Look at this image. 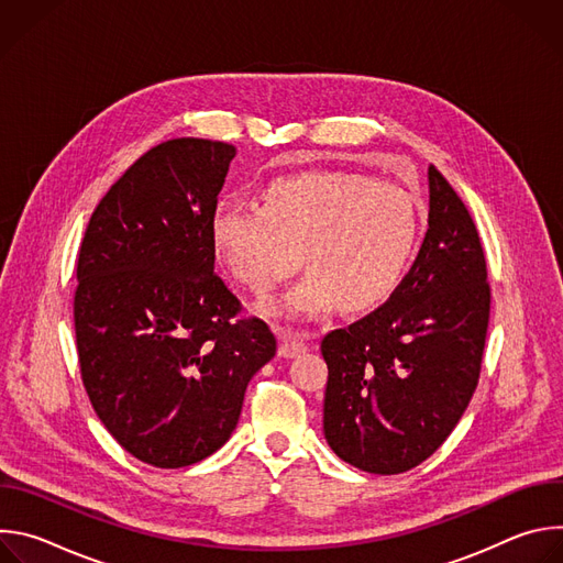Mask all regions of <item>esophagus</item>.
Instances as JSON below:
<instances>
[{
  "label": "esophagus",
  "mask_w": 563,
  "mask_h": 563,
  "mask_svg": "<svg viewBox=\"0 0 563 563\" xmlns=\"http://www.w3.org/2000/svg\"><path fill=\"white\" fill-rule=\"evenodd\" d=\"M278 339H280L278 354L283 358H294V356H298V354H302L307 350V343L300 336L291 334V332H278Z\"/></svg>",
  "instance_id": "obj_1"
}]
</instances>
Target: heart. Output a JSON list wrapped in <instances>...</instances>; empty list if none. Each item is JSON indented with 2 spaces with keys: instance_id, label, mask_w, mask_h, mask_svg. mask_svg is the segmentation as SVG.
I'll list each match as a JSON object with an SVG mask.
<instances>
[{
  "instance_id": "b5f03b06",
  "label": "heart",
  "mask_w": 563,
  "mask_h": 563,
  "mask_svg": "<svg viewBox=\"0 0 563 563\" xmlns=\"http://www.w3.org/2000/svg\"><path fill=\"white\" fill-rule=\"evenodd\" d=\"M421 209L398 183L354 172H313L272 183L263 207L220 200L211 240L229 272L256 294L272 291L300 263L309 274L267 311L323 318L385 302L417 252Z\"/></svg>"
}]
</instances>
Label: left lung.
I'll list each match as a JSON object with an SVG mask.
<instances>
[{
  "label": "left lung",
  "instance_id": "obj_1",
  "mask_svg": "<svg viewBox=\"0 0 563 563\" xmlns=\"http://www.w3.org/2000/svg\"><path fill=\"white\" fill-rule=\"evenodd\" d=\"M430 213L419 256L385 305L320 352L328 363L330 448L372 474L408 472L456 428L478 383L490 285L472 216L430 165Z\"/></svg>",
  "mask_w": 563,
  "mask_h": 563
}]
</instances>
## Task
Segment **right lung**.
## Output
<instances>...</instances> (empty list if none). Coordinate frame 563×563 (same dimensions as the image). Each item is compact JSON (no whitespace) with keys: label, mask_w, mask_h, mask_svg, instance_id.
Wrapping results in <instances>:
<instances>
[{"label":"right lung","mask_w":563,"mask_h":563,"mask_svg":"<svg viewBox=\"0 0 563 563\" xmlns=\"http://www.w3.org/2000/svg\"><path fill=\"white\" fill-rule=\"evenodd\" d=\"M235 146H153L96 207L73 300L79 372L111 437L155 467L220 450L252 376L274 358L261 318L216 274L211 216Z\"/></svg>","instance_id":"right-lung-1"}]
</instances>
